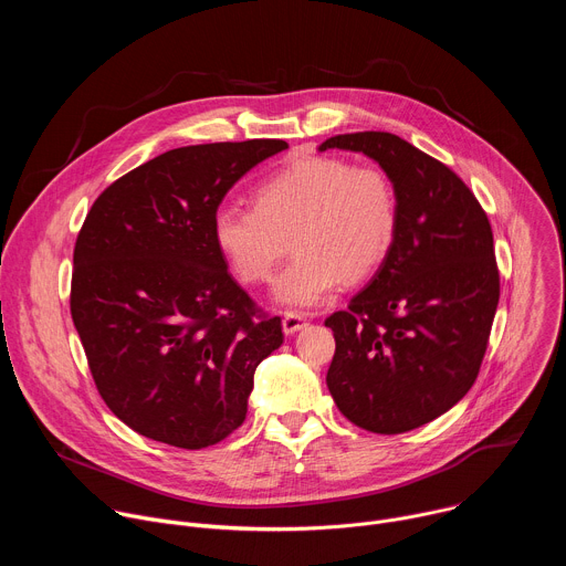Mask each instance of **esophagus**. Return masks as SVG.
<instances>
[{
	"mask_svg": "<svg viewBox=\"0 0 566 566\" xmlns=\"http://www.w3.org/2000/svg\"><path fill=\"white\" fill-rule=\"evenodd\" d=\"M302 327H306V317H304L302 313H293V311L284 313V319H282V329H284V334H286V336H291V334L300 332Z\"/></svg>",
	"mask_w": 566,
	"mask_h": 566,
	"instance_id": "esophagus-1",
	"label": "esophagus"
}]
</instances>
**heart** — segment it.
<instances>
[{"instance_id": "b5f03b06", "label": "heart", "mask_w": 566, "mask_h": 566, "mask_svg": "<svg viewBox=\"0 0 566 566\" xmlns=\"http://www.w3.org/2000/svg\"><path fill=\"white\" fill-rule=\"evenodd\" d=\"M398 221V192L382 168L308 156L262 181L255 208H219L212 237L247 284L271 280L291 237L295 255L275 280L273 297L306 308L325 300L340 280L369 277L387 260Z\"/></svg>"}]
</instances>
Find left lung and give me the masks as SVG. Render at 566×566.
Instances as JSON below:
<instances>
[{"instance_id":"1","label":"left lung","mask_w":566,"mask_h":566,"mask_svg":"<svg viewBox=\"0 0 566 566\" xmlns=\"http://www.w3.org/2000/svg\"><path fill=\"white\" fill-rule=\"evenodd\" d=\"M389 175L400 221L387 260L325 319L336 354L327 387L358 428L400 434L448 412L472 387L500 302L491 221L441 160L389 132L332 136Z\"/></svg>"}]
</instances>
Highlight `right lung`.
<instances>
[{
	"label": "right lung",
	"instance_id": "right-lung-1",
	"mask_svg": "<svg viewBox=\"0 0 566 566\" xmlns=\"http://www.w3.org/2000/svg\"><path fill=\"white\" fill-rule=\"evenodd\" d=\"M286 147L170 149L114 181L80 228L71 317L103 400L134 432L199 450L244 423L282 319L232 280L212 219L241 177Z\"/></svg>",
	"mask_w": 566,
	"mask_h": 566
}]
</instances>
